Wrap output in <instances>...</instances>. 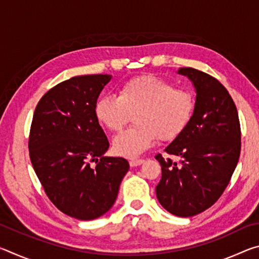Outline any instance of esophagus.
Here are the masks:
<instances>
[{"mask_svg":"<svg viewBox=\"0 0 259 259\" xmlns=\"http://www.w3.org/2000/svg\"><path fill=\"white\" fill-rule=\"evenodd\" d=\"M144 162V160H130L129 161V164L130 166H137L140 165Z\"/></svg>","mask_w":259,"mask_h":259,"instance_id":"34e87169","label":"esophagus"}]
</instances>
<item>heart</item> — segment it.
<instances>
[{"instance_id":"heart-1","label":"heart","mask_w":259,"mask_h":259,"mask_svg":"<svg viewBox=\"0 0 259 259\" xmlns=\"http://www.w3.org/2000/svg\"><path fill=\"white\" fill-rule=\"evenodd\" d=\"M193 96L174 88L163 78L143 75L123 83L115 96H103L95 104L96 119L109 131H120L134 115V128L117 135L113 150L117 155L136 157L151 148L156 139L172 140L191 119Z\"/></svg>"}]
</instances>
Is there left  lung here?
Listing matches in <instances>:
<instances>
[{
  "label": "left lung",
  "instance_id": "8db88e82",
  "mask_svg": "<svg viewBox=\"0 0 259 259\" xmlns=\"http://www.w3.org/2000/svg\"><path fill=\"white\" fill-rule=\"evenodd\" d=\"M196 91L194 111L185 128L165 147L174 162L157 154L162 177L156 198L166 211L191 217L204 211L229 185L241 151V129L236 106L217 78L192 67L178 69Z\"/></svg>",
  "mask_w": 259,
  "mask_h": 259
}]
</instances>
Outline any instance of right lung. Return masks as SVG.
Returning <instances> with one entry per match:
<instances>
[{
	"instance_id": "right-lung-1",
	"label": "right lung",
	"mask_w": 259,
	"mask_h": 259,
	"mask_svg": "<svg viewBox=\"0 0 259 259\" xmlns=\"http://www.w3.org/2000/svg\"><path fill=\"white\" fill-rule=\"evenodd\" d=\"M111 78L94 74L59 83L40 99L30 125L29 157L46 194L61 212L80 221L112 208L129 170L123 157L104 156L109 143L95 115Z\"/></svg>"
}]
</instances>
